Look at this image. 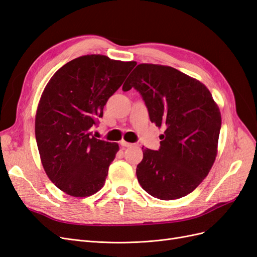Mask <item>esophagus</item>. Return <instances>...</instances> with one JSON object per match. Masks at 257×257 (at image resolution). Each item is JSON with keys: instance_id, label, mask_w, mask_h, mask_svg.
<instances>
[{"instance_id": "1", "label": "esophagus", "mask_w": 257, "mask_h": 257, "mask_svg": "<svg viewBox=\"0 0 257 257\" xmlns=\"http://www.w3.org/2000/svg\"><path fill=\"white\" fill-rule=\"evenodd\" d=\"M120 145H121L122 147H133V146H134V144L127 143V142H125V141H121V142H120Z\"/></svg>"}]
</instances>
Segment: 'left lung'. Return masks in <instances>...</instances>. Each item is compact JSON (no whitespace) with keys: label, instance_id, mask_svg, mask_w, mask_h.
<instances>
[{"label":"left lung","instance_id":"left-lung-1","mask_svg":"<svg viewBox=\"0 0 257 257\" xmlns=\"http://www.w3.org/2000/svg\"><path fill=\"white\" fill-rule=\"evenodd\" d=\"M141 93L152 123L164 127L159 151L144 149L136 168L139 184L162 200L181 198L195 190L217 154L221 112L204 83L178 69L138 64L122 90Z\"/></svg>","mask_w":257,"mask_h":257}]
</instances>
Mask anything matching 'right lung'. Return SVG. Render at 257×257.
<instances>
[{
  "label": "right lung",
  "instance_id": "add662e5",
  "mask_svg": "<svg viewBox=\"0 0 257 257\" xmlns=\"http://www.w3.org/2000/svg\"><path fill=\"white\" fill-rule=\"evenodd\" d=\"M136 64L87 54L58 69L45 87L35 115L37 148L46 175L67 195L88 197L104 186L119 145L96 139L91 128Z\"/></svg>",
  "mask_w": 257,
  "mask_h": 257
}]
</instances>
